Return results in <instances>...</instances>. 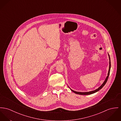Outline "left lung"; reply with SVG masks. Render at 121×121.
Segmentation results:
<instances>
[{
  "label": "left lung",
  "mask_w": 121,
  "mask_h": 121,
  "mask_svg": "<svg viewBox=\"0 0 121 121\" xmlns=\"http://www.w3.org/2000/svg\"><path fill=\"white\" fill-rule=\"evenodd\" d=\"M108 56H109V71H108V75L106 77V78H105L104 81V82L98 88H97V89L95 90H93V91H90V92H76V91H74L73 90H72L69 87V88L70 89V90L73 92L74 93H76V94H80V95H89V94H93L94 93H95L96 92H97L98 91H99V90H100L105 85V84L106 83L107 80H108V77H109V75L110 74V69H111V60H110V55L109 54H108Z\"/></svg>",
  "instance_id": "1"
}]
</instances>
